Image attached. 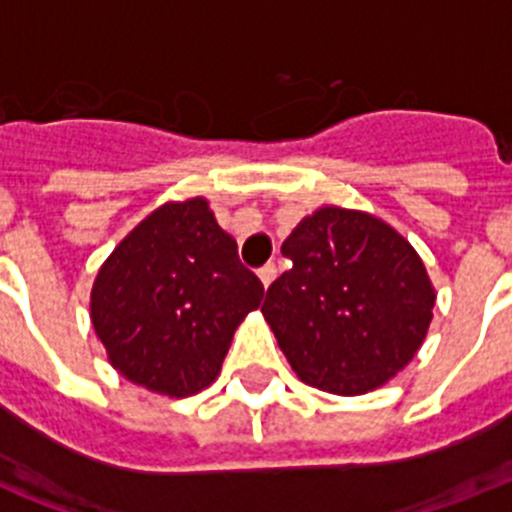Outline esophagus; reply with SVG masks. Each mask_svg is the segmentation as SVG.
I'll return each instance as SVG.
<instances>
[{
  "label": "esophagus",
  "instance_id": "34e87169",
  "mask_svg": "<svg viewBox=\"0 0 512 512\" xmlns=\"http://www.w3.org/2000/svg\"><path fill=\"white\" fill-rule=\"evenodd\" d=\"M257 275H260V280H262V285H270L275 280V275H278V270H275V265H265V267H260V270H257Z\"/></svg>",
  "mask_w": 512,
  "mask_h": 512
}]
</instances>
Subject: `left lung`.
<instances>
[{
  "label": "left lung",
  "mask_w": 512,
  "mask_h": 512,
  "mask_svg": "<svg viewBox=\"0 0 512 512\" xmlns=\"http://www.w3.org/2000/svg\"><path fill=\"white\" fill-rule=\"evenodd\" d=\"M280 252L293 267L267 288L262 313L303 382L362 395L411 362L436 293L421 257L393 227L324 206Z\"/></svg>",
  "instance_id": "1"
}]
</instances>
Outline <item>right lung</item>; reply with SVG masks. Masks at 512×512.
<instances>
[{
	"mask_svg": "<svg viewBox=\"0 0 512 512\" xmlns=\"http://www.w3.org/2000/svg\"><path fill=\"white\" fill-rule=\"evenodd\" d=\"M262 296L237 242L191 199L160 206L119 242L94 280L91 324L127 380L186 398L214 382Z\"/></svg>",
	"mask_w": 512,
	"mask_h": 512,
	"instance_id": "obj_1",
	"label": "right lung"
}]
</instances>
